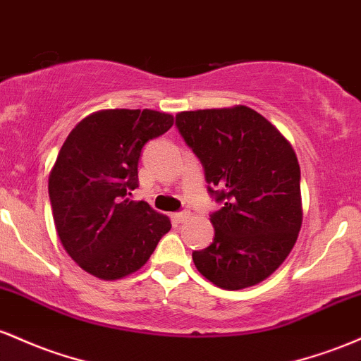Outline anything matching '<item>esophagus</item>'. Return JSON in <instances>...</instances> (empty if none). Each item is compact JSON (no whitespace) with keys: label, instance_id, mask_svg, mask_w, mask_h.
<instances>
[{"label":"esophagus","instance_id":"1","mask_svg":"<svg viewBox=\"0 0 361 361\" xmlns=\"http://www.w3.org/2000/svg\"><path fill=\"white\" fill-rule=\"evenodd\" d=\"M172 220L176 221V224H184V221L189 220V213H188V212L173 213V214H172Z\"/></svg>","mask_w":361,"mask_h":361}]
</instances>
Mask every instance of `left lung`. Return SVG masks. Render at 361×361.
<instances>
[{
	"mask_svg": "<svg viewBox=\"0 0 361 361\" xmlns=\"http://www.w3.org/2000/svg\"><path fill=\"white\" fill-rule=\"evenodd\" d=\"M176 126L204 169L212 245L194 250L196 268L213 285L242 290L283 264L302 226L300 165L285 136L254 109L179 112Z\"/></svg>",
	"mask_w": 361,
	"mask_h": 361,
	"instance_id": "left-lung-1",
	"label": "left lung"
}]
</instances>
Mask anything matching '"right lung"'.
I'll return each mask as SVG.
<instances>
[{"mask_svg":"<svg viewBox=\"0 0 361 361\" xmlns=\"http://www.w3.org/2000/svg\"><path fill=\"white\" fill-rule=\"evenodd\" d=\"M173 117L149 109H109L76 124L49 176V200L64 250L100 279L145 266L170 220L148 202L131 201L141 149L167 133Z\"/></svg>","mask_w":361,"mask_h":361,"instance_id":"right-lung-1","label":"right lung"}]
</instances>
